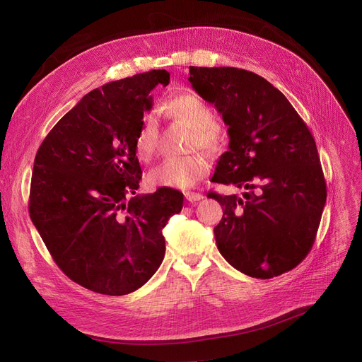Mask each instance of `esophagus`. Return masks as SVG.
<instances>
[{
  "label": "esophagus",
  "instance_id": "1",
  "mask_svg": "<svg viewBox=\"0 0 362 362\" xmlns=\"http://www.w3.org/2000/svg\"><path fill=\"white\" fill-rule=\"evenodd\" d=\"M185 199L188 200V202H199V200H202L203 199V194H200V193H193V192H187L185 193Z\"/></svg>",
  "mask_w": 362,
  "mask_h": 362
}]
</instances>
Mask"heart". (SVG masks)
Wrapping results in <instances>:
<instances>
[{"label":"heart","instance_id":"heart-1","mask_svg":"<svg viewBox=\"0 0 362 362\" xmlns=\"http://www.w3.org/2000/svg\"><path fill=\"white\" fill-rule=\"evenodd\" d=\"M166 112L169 116L182 120L192 128L190 147H202L211 153L222 148L223 136L215 127L214 109L194 94H182L168 101ZM159 144V128L156 117L151 113L141 120L135 135V151L141 160H150ZM209 170V160L202 151L181 158H166L153 168L146 180L151 187L190 188L196 185Z\"/></svg>","mask_w":362,"mask_h":362}]
</instances>
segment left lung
I'll return each instance as SVG.
<instances>
[{
	"instance_id": "obj_1",
	"label": "left lung",
	"mask_w": 362,
	"mask_h": 362,
	"mask_svg": "<svg viewBox=\"0 0 362 362\" xmlns=\"http://www.w3.org/2000/svg\"><path fill=\"white\" fill-rule=\"evenodd\" d=\"M188 81L228 125L212 181L245 190L208 193L223 209L219 253L255 279L293 269L313 249L327 199L311 131L281 91L245 69L190 66Z\"/></svg>"
}]
</instances>
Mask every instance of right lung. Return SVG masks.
<instances>
[{
    "label": "right lung",
    "mask_w": 362,
    "mask_h": 362,
    "mask_svg": "<svg viewBox=\"0 0 362 362\" xmlns=\"http://www.w3.org/2000/svg\"><path fill=\"white\" fill-rule=\"evenodd\" d=\"M169 72L150 71L83 95L40 146L33 162L29 215L57 267L95 293L122 296L160 267L162 234L184 196L159 188L135 194L141 168L135 135L150 91Z\"/></svg>",
    "instance_id": "obj_1"
}]
</instances>
